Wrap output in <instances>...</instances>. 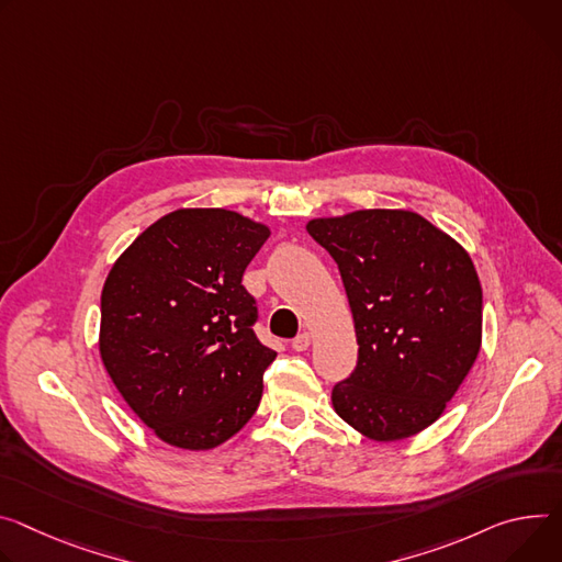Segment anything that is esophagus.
<instances>
[{
    "mask_svg": "<svg viewBox=\"0 0 562 562\" xmlns=\"http://www.w3.org/2000/svg\"><path fill=\"white\" fill-rule=\"evenodd\" d=\"M310 345H312V336L304 331V334H297L293 340H291V347L295 349V351H304V349H310Z\"/></svg>",
    "mask_w": 562,
    "mask_h": 562,
    "instance_id": "esophagus-1",
    "label": "esophagus"
}]
</instances>
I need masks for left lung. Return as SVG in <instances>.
<instances>
[{
    "instance_id": "1",
    "label": "left lung",
    "mask_w": 562,
    "mask_h": 562,
    "mask_svg": "<svg viewBox=\"0 0 562 562\" xmlns=\"http://www.w3.org/2000/svg\"><path fill=\"white\" fill-rule=\"evenodd\" d=\"M307 231L338 265L359 342L334 411L374 441L422 432L480 353L482 286L469 252L411 211H356Z\"/></svg>"
}]
</instances>
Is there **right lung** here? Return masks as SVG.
<instances>
[{"label":"right lung","instance_id":"1","mask_svg":"<svg viewBox=\"0 0 562 562\" xmlns=\"http://www.w3.org/2000/svg\"><path fill=\"white\" fill-rule=\"evenodd\" d=\"M224 209H181L145 228L100 295V356L116 390L159 439L209 450L255 415L276 351L252 331L241 276L269 239Z\"/></svg>","mask_w":562,"mask_h":562}]
</instances>
